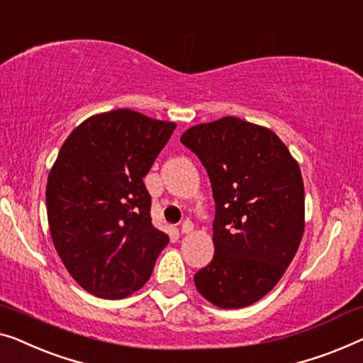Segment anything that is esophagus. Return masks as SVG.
<instances>
[{
    "instance_id": "34e87169",
    "label": "esophagus",
    "mask_w": 363,
    "mask_h": 363,
    "mask_svg": "<svg viewBox=\"0 0 363 363\" xmlns=\"http://www.w3.org/2000/svg\"><path fill=\"white\" fill-rule=\"evenodd\" d=\"M180 230H182V234H190L191 230H193V223H191V220L190 219L183 220L182 225H180Z\"/></svg>"
}]
</instances>
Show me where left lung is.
Masks as SVG:
<instances>
[{
	"instance_id": "8db88e82",
	"label": "left lung",
	"mask_w": 363,
	"mask_h": 363,
	"mask_svg": "<svg viewBox=\"0 0 363 363\" xmlns=\"http://www.w3.org/2000/svg\"><path fill=\"white\" fill-rule=\"evenodd\" d=\"M180 140L206 169L216 203L214 255L194 285L219 308L249 306L277 285L301 242V172L275 133L234 116L193 125Z\"/></svg>"
}]
</instances>
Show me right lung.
<instances>
[{"label":"right lung","mask_w":363,"mask_h":363,"mask_svg":"<svg viewBox=\"0 0 363 363\" xmlns=\"http://www.w3.org/2000/svg\"><path fill=\"white\" fill-rule=\"evenodd\" d=\"M173 129L116 109L83 121L62 145L45 190L50 235L73 280L94 296L138 291L169 244L152 224L143 178Z\"/></svg>","instance_id":"right-lung-1"}]
</instances>
